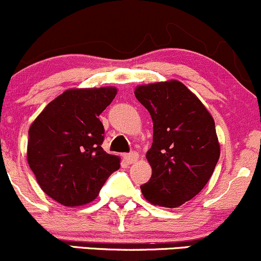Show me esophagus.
<instances>
[{
  "label": "esophagus",
  "instance_id": "1",
  "mask_svg": "<svg viewBox=\"0 0 261 261\" xmlns=\"http://www.w3.org/2000/svg\"><path fill=\"white\" fill-rule=\"evenodd\" d=\"M124 160L126 163L128 164H133L139 160V153L137 152H131V153H127V154H124Z\"/></svg>",
  "mask_w": 261,
  "mask_h": 261
}]
</instances>
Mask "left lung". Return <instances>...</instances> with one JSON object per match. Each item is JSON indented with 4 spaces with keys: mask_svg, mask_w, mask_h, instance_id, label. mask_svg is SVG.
<instances>
[{
    "mask_svg": "<svg viewBox=\"0 0 261 261\" xmlns=\"http://www.w3.org/2000/svg\"><path fill=\"white\" fill-rule=\"evenodd\" d=\"M135 97L153 121L146 153L151 179L141 185L146 200L178 207L207 184L220 158L215 121L194 93L179 81L139 86Z\"/></svg>",
    "mask_w": 261,
    "mask_h": 261,
    "instance_id": "1",
    "label": "left lung"
}]
</instances>
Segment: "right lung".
<instances>
[{
	"label": "right lung",
	"instance_id": "1",
	"mask_svg": "<svg viewBox=\"0 0 261 261\" xmlns=\"http://www.w3.org/2000/svg\"><path fill=\"white\" fill-rule=\"evenodd\" d=\"M115 94L114 87L68 89L29 128V167L44 193L61 205L91 202L120 168V158L101 148L104 126L98 118Z\"/></svg>",
	"mask_w": 261,
	"mask_h": 261
}]
</instances>
